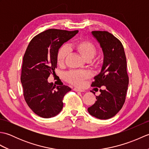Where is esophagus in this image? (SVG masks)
I'll list each match as a JSON object with an SVG mask.
<instances>
[{
    "label": "esophagus",
    "instance_id": "obj_1",
    "mask_svg": "<svg viewBox=\"0 0 149 149\" xmlns=\"http://www.w3.org/2000/svg\"><path fill=\"white\" fill-rule=\"evenodd\" d=\"M74 90L75 91H80V92H83V91H84V90H81V89H79V88H74Z\"/></svg>",
    "mask_w": 149,
    "mask_h": 149
}]
</instances>
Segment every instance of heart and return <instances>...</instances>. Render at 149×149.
<instances>
[{
  "label": "heart",
  "instance_id": "obj_1",
  "mask_svg": "<svg viewBox=\"0 0 149 149\" xmlns=\"http://www.w3.org/2000/svg\"><path fill=\"white\" fill-rule=\"evenodd\" d=\"M73 48L86 61H90L93 59L97 52L95 46L89 41L83 40L77 42L73 45ZM68 54V49L66 46H63L59 49L56 56V61L59 65L64 64ZM89 76V73L86 71H72L66 75V80L75 86H81L83 81Z\"/></svg>",
  "mask_w": 149,
  "mask_h": 149
}]
</instances>
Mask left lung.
<instances>
[{"instance_id":"1","label":"left lung","mask_w":149,"mask_h":149,"mask_svg":"<svg viewBox=\"0 0 149 149\" xmlns=\"http://www.w3.org/2000/svg\"><path fill=\"white\" fill-rule=\"evenodd\" d=\"M91 34L104 56L100 72L94 77L91 86H103L104 90H100V95L88 111L97 118L106 120L116 115L125 102L129 84L127 61L122 43L112 34L92 31Z\"/></svg>"}]
</instances>
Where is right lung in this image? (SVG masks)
<instances>
[{"label":"right lung","mask_w":149,"mask_h":149,"mask_svg":"<svg viewBox=\"0 0 149 149\" xmlns=\"http://www.w3.org/2000/svg\"><path fill=\"white\" fill-rule=\"evenodd\" d=\"M79 31L50 29L34 37L24 56L21 83L27 105L40 117L56 116L63 107V98L71 88L56 86L47 79L57 67L56 56L63 43L72 38Z\"/></svg>","instance_id":"add662e5"}]
</instances>
